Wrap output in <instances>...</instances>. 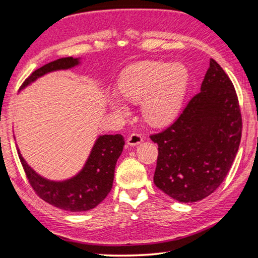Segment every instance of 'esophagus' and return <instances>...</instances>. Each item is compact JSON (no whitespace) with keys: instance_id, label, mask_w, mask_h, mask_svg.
<instances>
[{"instance_id":"1","label":"esophagus","mask_w":258,"mask_h":258,"mask_svg":"<svg viewBox=\"0 0 258 258\" xmlns=\"http://www.w3.org/2000/svg\"><path fill=\"white\" fill-rule=\"evenodd\" d=\"M143 140H144L143 135L139 133H134L128 137L127 143L129 146H136V145H139L140 143H143Z\"/></svg>"}]
</instances>
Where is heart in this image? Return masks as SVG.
I'll use <instances>...</instances> for the list:
<instances>
[{
    "label": "heart",
    "instance_id": "b5f03b06",
    "mask_svg": "<svg viewBox=\"0 0 258 258\" xmlns=\"http://www.w3.org/2000/svg\"><path fill=\"white\" fill-rule=\"evenodd\" d=\"M188 70L181 63L143 61L127 68L119 79L121 96L131 102L141 101V112L151 124L162 125L176 117L188 85ZM110 106L119 112L127 107L117 96Z\"/></svg>",
    "mask_w": 258,
    "mask_h": 258
}]
</instances>
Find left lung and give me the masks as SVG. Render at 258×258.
<instances>
[{"instance_id": "obj_1", "label": "left lung", "mask_w": 258, "mask_h": 258, "mask_svg": "<svg viewBox=\"0 0 258 258\" xmlns=\"http://www.w3.org/2000/svg\"><path fill=\"white\" fill-rule=\"evenodd\" d=\"M241 129L233 83L210 59L201 92L189 100L175 122L150 135L158 145L155 185L180 203L206 198L227 176L239 148Z\"/></svg>"}]
</instances>
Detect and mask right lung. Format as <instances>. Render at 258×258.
<instances>
[{
    "instance_id": "add662e5",
    "label": "right lung",
    "mask_w": 258,
    "mask_h": 258,
    "mask_svg": "<svg viewBox=\"0 0 258 258\" xmlns=\"http://www.w3.org/2000/svg\"><path fill=\"white\" fill-rule=\"evenodd\" d=\"M77 64L79 59L72 56L52 61L31 73L21 88L26 87L45 73L70 69ZM123 145L121 135L100 136L83 169L76 177L66 181L44 179L28 166L19 150L18 154L31 187L41 199L68 212H86L98 206L111 190L115 164L121 155Z\"/></svg>"
}]
</instances>
